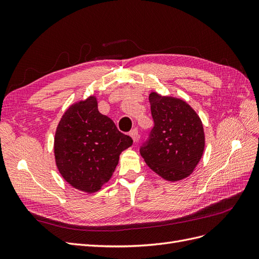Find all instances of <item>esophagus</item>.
Returning a JSON list of instances; mask_svg holds the SVG:
<instances>
[{
	"label": "esophagus",
	"mask_w": 259,
	"mask_h": 259,
	"mask_svg": "<svg viewBox=\"0 0 259 259\" xmlns=\"http://www.w3.org/2000/svg\"><path fill=\"white\" fill-rule=\"evenodd\" d=\"M130 135H131V137H132V139H133V142H134V143H137V140H138V138H139L138 131H137L136 128H135V130H133V131H131Z\"/></svg>",
	"instance_id": "1"
}]
</instances>
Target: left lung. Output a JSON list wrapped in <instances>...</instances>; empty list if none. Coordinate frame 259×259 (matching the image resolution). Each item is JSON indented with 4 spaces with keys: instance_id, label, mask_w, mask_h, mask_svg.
<instances>
[{
    "instance_id": "left-lung-1",
    "label": "left lung",
    "mask_w": 259,
    "mask_h": 259,
    "mask_svg": "<svg viewBox=\"0 0 259 259\" xmlns=\"http://www.w3.org/2000/svg\"><path fill=\"white\" fill-rule=\"evenodd\" d=\"M154 126L140 154L155 174L167 182L189 177L199 164L205 148L203 123L185 100L149 95Z\"/></svg>"
}]
</instances>
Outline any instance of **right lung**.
I'll return each mask as SVG.
<instances>
[{"mask_svg": "<svg viewBox=\"0 0 259 259\" xmlns=\"http://www.w3.org/2000/svg\"><path fill=\"white\" fill-rule=\"evenodd\" d=\"M132 145L133 139L98 111L97 97L91 95L62 114L55 132V163L70 186L95 193L110 180L121 152Z\"/></svg>", "mask_w": 259, "mask_h": 259, "instance_id": "right-lung-1", "label": "right lung"}]
</instances>
